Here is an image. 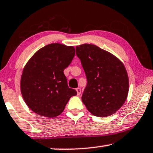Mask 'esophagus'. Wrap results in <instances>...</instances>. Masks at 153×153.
<instances>
[{
    "mask_svg": "<svg viewBox=\"0 0 153 153\" xmlns=\"http://www.w3.org/2000/svg\"><path fill=\"white\" fill-rule=\"evenodd\" d=\"M76 91H77V94L78 95H80L81 94V89L80 87H78V88L76 89Z\"/></svg>",
    "mask_w": 153,
    "mask_h": 153,
    "instance_id": "1",
    "label": "esophagus"
}]
</instances>
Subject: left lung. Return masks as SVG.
<instances>
[{"instance_id":"1","label":"left lung","mask_w":153,"mask_h":153,"mask_svg":"<svg viewBox=\"0 0 153 153\" xmlns=\"http://www.w3.org/2000/svg\"><path fill=\"white\" fill-rule=\"evenodd\" d=\"M87 80L82 101L97 117H108L125 103L129 78L123 62L111 53L91 44L76 47Z\"/></svg>"}]
</instances>
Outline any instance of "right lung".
Returning <instances> with one entry per match:
<instances>
[{
	"mask_svg": "<svg viewBox=\"0 0 153 153\" xmlns=\"http://www.w3.org/2000/svg\"><path fill=\"white\" fill-rule=\"evenodd\" d=\"M75 53L74 47L52 43L30 59L21 77V92L31 111L44 117H55L64 111L70 98L77 94L68 87L64 73Z\"/></svg>",
	"mask_w": 153,
	"mask_h": 153,
	"instance_id": "add662e5",
	"label": "right lung"
}]
</instances>
